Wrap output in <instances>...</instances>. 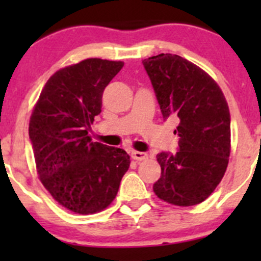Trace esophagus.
<instances>
[{
    "label": "esophagus",
    "mask_w": 261,
    "mask_h": 261,
    "mask_svg": "<svg viewBox=\"0 0 261 261\" xmlns=\"http://www.w3.org/2000/svg\"><path fill=\"white\" fill-rule=\"evenodd\" d=\"M131 158H133L134 160H138V162H140V160L146 159L147 154L144 151H133L131 152Z\"/></svg>",
    "instance_id": "1"
}]
</instances>
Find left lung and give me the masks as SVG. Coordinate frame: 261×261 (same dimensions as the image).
I'll use <instances>...</instances> for the list:
<instances>
[{"label": "left lung", "mask_w": 261, "mask_h": 261, "mask_svg": "<svg viewBox=\"0 0 261 261\" xmlns=\"http://www.w3.org/2000/svg\"><path fill=\"white\" fill-rule=\"evenodd\" d=\"M163 118L174 117L179 136L175 154L156 159L162 175L154 193L175 206H194L218 186L230 156L231 117L220 87L204 70L175 54L143 60Z\"/></svg>", "instance_id": "1"}]
</instances>
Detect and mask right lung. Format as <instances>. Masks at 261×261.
Returning a JSON list of instances; mask_svg holds the SVG:
<instances>
[{"label": "right lung", "instance_id": "add662e5", "mask_svg": "<svg viewBox=\"0 0 261 261\" xmlns=\"http://www.w3.org/2000/svg\"><path fill=\"white\" fill-rule=\"evenodd\" d=\"M122 62L98 58L63 68L49 78L29 123L41 183L69 211L88 215L115 199L130 156L88 136L101 114L102 94Z\"/></svg>", "mask_w": 261, "mask_h": 261}]
</instances>
